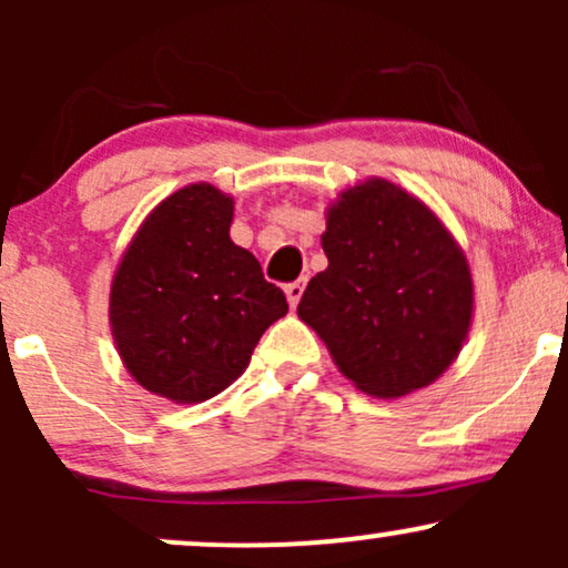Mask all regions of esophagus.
<instances>
[{
  "mask_svg": "<svg viewBox=\"0 0 568 568\" xmlns=\"http://www.w3.org/2000/svg\"><path fill=\"white\" fill-rule=\"evenodd\" d=\"M304 285H306L304 277L293 280V283L285 285V296H288V304H291V306L298 304V298H302V293H304Z\"/></svg>",
  "mask_w": 568,
  "mask_h": 568,
  "instance_id": "esophagus-1",
  "label": "esophagus"
}]
</instances>
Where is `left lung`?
Here are the masks:
<instances>
[{
    "label": "left lung",
    "instance_id": "1",
    "mask_svg": "<svg viewBox=\"0 0 568 568\" xmlns=\"http://www.w3.org/2000/svg\"><path fill=\"white\" fill-rule=\"evenodd\" d=\"M328 270L306 285L298 317L363 393L400 397L452 366L473 317L459 245L419 200L374 179L328 211Z\"/></svg>",
    "mask_w": 568,
    "mask_h": 568
}]
</instances>
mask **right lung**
<instances>
[{"label": "right lung", "mask_w": 568, "mask_h": 568, "mask_svg": "<svg viewBox=\"0 0 568 568\" xmlns=\"http://www.w3.org/2000/svg\"><path fill=\"white\" fill-rule=\"evenodd\" d=\"M232 200L211 184L160 202L112 283V334L133 379L200 403L243 374L258 338L288 312L251 251L230 240Z\"/></svg>", "instance_id": "add662e5"}]
</instances>
